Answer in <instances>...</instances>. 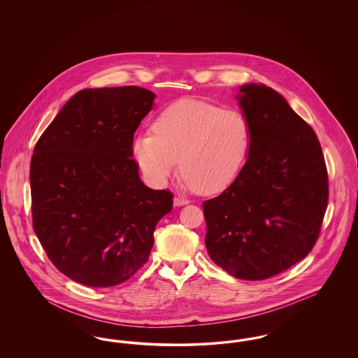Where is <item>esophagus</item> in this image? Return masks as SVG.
<instances>
[{
	"label": "esophagus",
	"instance_id": "1",
	"mask_svg": "<svg viewBox=\"0 0 358 358\" xmlns=\"http://www.w3.org/2000/svg\"><path fill=\"white\" fill-rule=\"evenodd\" d=\"M174 206H182V205L189 204V200L184 197H174Z\"/></svg>",
	"mask_w": 358,
	"mask_h": 358
}]
</instances>
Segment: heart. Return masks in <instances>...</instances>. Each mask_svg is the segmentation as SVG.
Returning <instances> with one entry per match:
<instances>
[{"mask_svg":"<svg viewBox=\"0 0 358 358\" xmlns=\"http://www.w3.org/2000/svg\"><path fill=\"white\" fill-rule=\"evenodd\" d=\"M153 134L133 141V155L150 185L162 187L177 171L200 194H216L238 178L250 153L245 114L196 99H178L154 120Z\"/></svg>","mask_w":358,"mask_h":358,"instance_id":"heart-1","label":"heart"}]
</instances>
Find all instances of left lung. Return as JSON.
<instances>
[{
	"label": "left lung",
	"mask_w": 358,
	"mask_h": 358,
	"mask_svg": "<svg viewBox=\"0 0 358 358\" xmlns=\"http://www.w3.org/2000/svg\"><path fill=\"white\" fill-rule=\"evenodd\" d=\"M236 101L252 138L238 178L203 204L209 257L244 280H262L308 255L327 208L320 141L266 85H240Z\"/></svg>",
	"instance_id": "obj_1"
}]
</instances>
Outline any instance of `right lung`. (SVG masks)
Listing matches in <instances>:
<instances>
[{
	"label": "right lung",
	"instance_id": "add662e5",
	"mask_svg": "<svg viewBox=\"0 0 358 358\" xmlns=\"http://www.w3.org/2000/svg\"><path fill=\"white\" fill-rule=\"evenodd\" d=\"M154 98L136 85L82 90L34 146V234L55 267L80 285L111 287L133 276L171 210V192L146 187L133 159Z\"/></svg>",
	"mask_w": 358,
	"mask_h": 358
}]
</instances>
